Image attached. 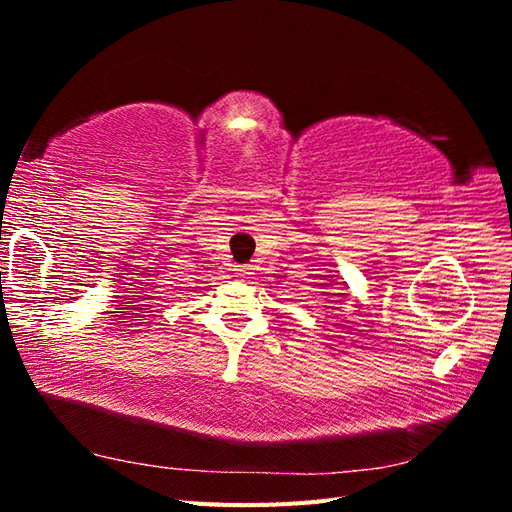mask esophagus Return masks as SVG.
<instances>
[{
  "label": "esophagus",
  "instance_id": "1",
  "mask_svg": "<svg viewBox=\"0 0 512 512\" xmlns=\"http://www.w3.org/2000/svg\"><path fill=\"white\" fill-rule=\"evenodd\" d=\"M237 275L242 279H248L250 275H253V266H237Z\"/></svg>",
  "mask_w": 512,
  "mask_h": 512
}]
</instances>
